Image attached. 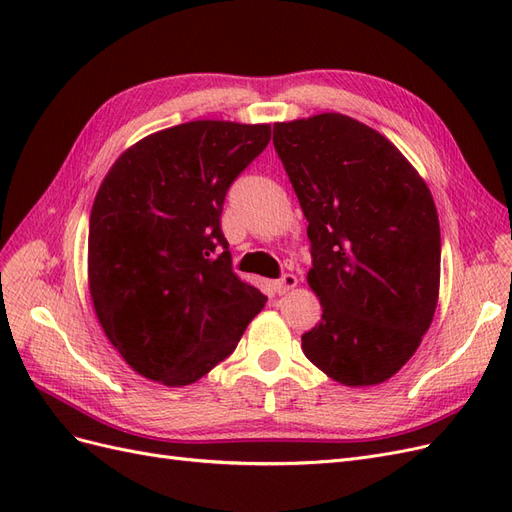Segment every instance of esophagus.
Returning <instances> with one entry per match:
<instances>
[{
    "label": "esophagus",
    "instance_id": "esophagus-1",
    "mask_svg": "<svg viewBox=\"0 0 512 512\" xmlns=\"http://www.w3.org/2000/svg\"><path fill=\"white\" fill-rule=\"evenodd\" d=\"M297 284H299L297 275L286 273V275H282V277H280V280L275 282V288H277V292H280V294H286V292H290L292 288H297Z\"/></svg>",
    "mask_w": 512,
    "mask_h": 512
}]
</instances>
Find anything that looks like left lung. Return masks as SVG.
<instances>
[{"label":"left lung","mask_w":512,"mask_h":512,"mask_svg":"<svg viewBox=\"0 0 512 512\" xmlns=\"http://www.w3.org/2000/svg\"><path fill=\"white\" fill-rule=\"evenodd\" d=\"M273 145L312 241L322 320L301 342L344 386L404 367L440 294V222L425 179L389 138L342 113L277 121Z\"/></svg>","instance_id":"1"}]
</instances>
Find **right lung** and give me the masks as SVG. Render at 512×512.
Listing matches in <instances>:
<instances>
[{"label":"right lung","instance_id":"obj_1","mask_svg":"<svg viewBox=\"0 0 512 512\" xmlns=\"http://www.w3.org/2000/svg\"><path fill=\"white\" fill-rule=\"evenodd\" d=\"M269 141V123H179L128 147L100 183L89 294L108 342L143 378L200 380L265 307L230 267L220 215L230 183Z\"/></svg>","mask_w":512,"mask_h":512}]
</instances>
